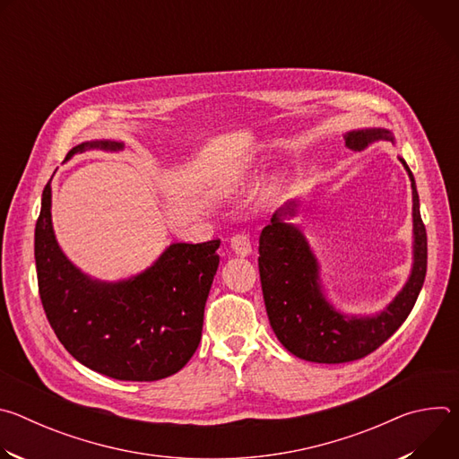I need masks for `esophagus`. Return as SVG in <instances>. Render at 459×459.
I'll return each mask as SVG.
<instances>
[{
    "label": "esophagus",
    "instance_id": "obj_1",
    "mask_svg": "<svg viewBox=\"0 0 459 459\" xmlns=\"http://www.w3.org/2000/svg\"><path fill=\"white\" fill-rule=\"evenodd\" d=\"M230 248L236 255H241V257H247L250 255L252 252V247H250V239L247 234H236L232 239H230Z\"/></svg>",
    "mask_w": 459,
    "mask_h": 459
}]
</instances>
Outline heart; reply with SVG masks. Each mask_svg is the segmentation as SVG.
Masks as SVG:
<instances>
[{
	"label": "heart",
	"mask_w": 459,
	"mask_h": 459,
	"mask_svg": "<svg viewBox=\"0 0 459 459\" xmlns=\"http://www.w3.org/2000/svg\"><path fill=\"white\" fill-rule=\"evenodd\" d=\"M281 183H283V174H281V172H276V174L273 176L271 183H269V188H267V195H269V198H273V195L281 188ZM232 190H234V186H232V188H230V186L225 188L227 194H230Z\"/></svg>",
	"instance_id": "1"
}]
</instances>
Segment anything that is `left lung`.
<instances>
[{"instance_id": "1", "label": "left lung", "mask_w": 459, "mask_h": 459, "mask_svg": "<svg viewBox=\"0 0 459 459\" xmlns=\"http://www.w3.org/2000/svg\"><path fill=\"white\" fill-rule=\"evenodd\" d=\"M345 145L363 151L376 142L396 143L388 128H356L343 134ZM412 188V267L411 274L383 310L347 314L325 294L319 261L292 220L301 200L280 207L259 236V278L273 331L296 358L312 363H347L374 352L394 334L411 314L427 274V232L420 214V195L407 161L400 156Z\"/></svg>"}]
</instances>
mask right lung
<instances>
[{"instance_id": "add662e5", "label": "right lung", "mask_w": 459, "mask_h": 459, "mask_svg": "<svg viewBox=\"0 0 459 459\" xmlns=\"http://www.w3.org/2000/svg\"><path fill=\"white\" fill-rule=\"evenodd\" d=\"M123 147L114 140L83 142L65 161L85 151L119 152ZM50 181L41 195L34 257L39 298L61 345L87 368L121 381H156L181 370L202 340L220 239L170 243L134 276L92 278L56 239Z\"/></svg>"}]
</instances>
